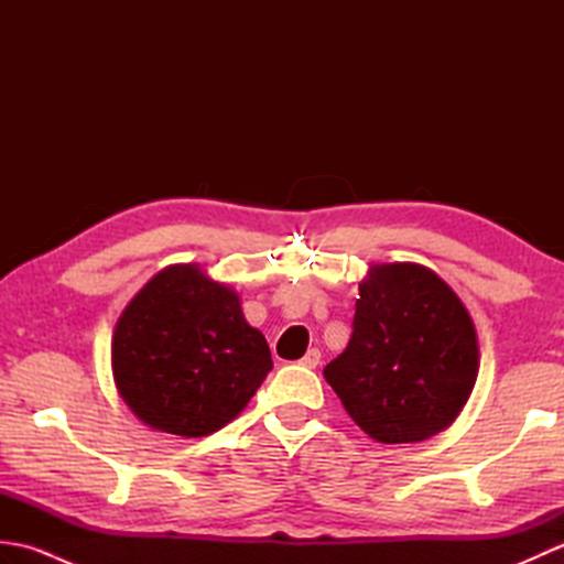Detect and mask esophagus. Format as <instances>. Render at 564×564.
Wrapping results in <instances>:
<instances>
[{"label":"esophagus","mask_w":564,"mask_h":564,"mask_svg":"<svg viewBox=\"0 0 564 564\" xmlns=\"http://www.w3.org/2000/svg\"><path fill=\"white\" fill-rule=\"evenodd\" d=\"M319 358H322V356H319L317 349H310V351L301 358V364H303L305 368H317V366H319Z\"/></svg>","instance_id":"34e87169"}]
</instances>
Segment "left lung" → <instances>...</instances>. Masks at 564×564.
<instances>
[{
  "label": "left lung",
  "instance_id": "8db88e82",
  "mask_svg": "<svg viewBox=\"0 0 564 564\" xmlns=\"http://www.w3.org/2000/svg\"><path fill=\"white\" fill-rule=\"evenodd\" d=\"M354 332L325 378L370 438L416 443L460 414L477 337L460 297L419 263H382L358 285Z\"/></svg>",
  "mask_w": 564,
  "mask_h": 564
}]
</instances>
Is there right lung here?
<instances>
[{"label":"right lung","instance_id":"obj_1","mask_svg":"<svg viewBox=\"0 0 564 564\" xmlns=\"http://www.w3.org/2000/svg\"><path fill=\"white\" fill-rule=\"evenodd\" d=\"M113 378L148 426L208 436L245 410L273 368L263 334L235 291L194 263L160 271L118 319Z\"/></svg>","mask_w":564,"mask_h":564}]
</instances>
